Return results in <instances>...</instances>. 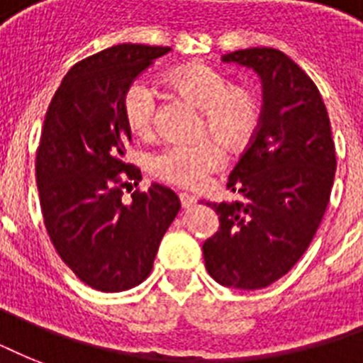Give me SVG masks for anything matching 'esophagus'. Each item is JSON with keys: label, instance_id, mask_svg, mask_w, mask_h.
I'll return each mask as SVG.
<instances>
[{"label": "esophagus", "instance_id": "34e87169", "mask_svg": "<svg viewBox=\"0 0 363 363\" xmlns=\"http://www.w3.org/2000/svg\"><path fill=\"white\" fill-rule=\"evenodd\" d=\"M179 199H181V205L182 207H184V209H190V207H194V205H196V201H198V199L194 198V196H190V194H179Z\"/></svg>", "mask_w": 363, "mask_h": 363}]
</instances>
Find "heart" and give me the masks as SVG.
Here are the masks:
<instances>
[{"mask_svg":"<svg viewBox=\"0 0 363 363\" xmlns=\"http://www.w3.org/2000/svg\"><path fill=\"white\" fill-rule=\"evenodd\" d=\"M165 84L201 111L199 135L215 137L238 150L252 141L262 122V99L252 88L230 84L224 73L203 64H184L165 73ZM122 116L137 137L152 135L156 96L143 81L131 82L122 96ZM226 156L215 141L169 145L154 154L150 173L160 181L182 188L203 186L211 173L224 165Z\"/></svg>","mask_w":363,"mask_h":363,"instance_id":"heart-1","label":"heart"}]
</instances>
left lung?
<instances>
[{
    "instance_id": "1",
    "label": "left lung",
    "mask_w": 363,
    "mask_h": 363,
    "mask_svg": "<svg viewBox=\"0 0 363 363\" xmlns=\"http://www.w3.org/2000/svg\"><path fill=\"white\" fill-rule=\"evenodd\" d=\"M262 79V122L228 179L241 201L209 203L218 232L203 242L216 282L259 290L286 275L315 238L335 177L326 105L311 77L277 48L224 54Z\"/></svg>"
}]
</instances>
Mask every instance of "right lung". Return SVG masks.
<instances>
[{"mask_svg":"<svg viewBox=\"0 0 363 363\" xmlns=\"http://www.w3.org/2000/svg\"><path fill=\"white\" fill-rule=\"evenodd\" d=\"M169 50L125 43L88 56L67 71L45 116L35 160L45 226L65 265L99 292H122L150 275L181 209L162 184L122 199L125 179L141 181L124 162L131 131L122 96Z\"/></svg>","mask_w":363,"mask_h":363,"instance_id":"right-lung-1","label":"right lung"}]
</instances>
